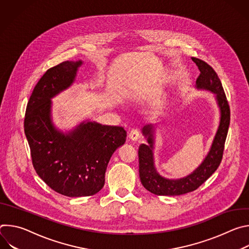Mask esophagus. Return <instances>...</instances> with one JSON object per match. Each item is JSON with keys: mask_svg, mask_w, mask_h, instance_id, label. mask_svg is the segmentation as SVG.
I'll use <instances>...</instances> for the list:
<instances>
[{"mask_svg": "<svg viewBox=\"0 0 249 249\" xmlns=\"http://www.w3.org/2000/svg\"><path fill=\"white\" fill-rule=\"evenodd\" d=\"M129 139L132 140V141H137L139 138H140V133L137 129H132L129 133Z\"/></svg>", "mask_w": 249, "mask_h": 249, "instance_id": "1", "label": "esophagus"}]
</instances>
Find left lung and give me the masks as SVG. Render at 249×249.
<instances>
[{"mask_svg":"<svg viewBox=\"0 0 249 249\" xmlns=\"http://www.w3.org/2000/svg\"><path fill=\"white\" fill-rule=\"evenodd\" d=\"M192 60L200 71V75L196 81V88L216 94L221 112L220 125L205 160L191 174L180 179H167L159 174L154 162V127L148 125L143 128V135L147 138L149 145L141 144L139 147L140 179L147 190L156 195L176 196L196 190L217 170L223 159L225 142L231 120L230 105L215 70L203 60L194 57Z\"/></svg>","mask_w":249,"mask_h":249,"instance_id":"8db88e82","label":"left lung"}]
</instances>
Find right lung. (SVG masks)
<instances>
[{
  "mask_svg": "<svg viewBox=\"0 0 249 249\" xmlns=\"http://www.w3.org/2000/svg\"><path fill=\"white\" fill-rule=\"evenodd\" d=\"M82 61H65L46 71L30 95L24 133L33 167L54 191L68 197L91 196L102 189L109 160L127 137L124 128L82 122L64 134L51 120V98L75 81Z\"/></svg>",
  "mask_w": 249,
  "mask_h": 249,
  "instance_id": "right-lung-1",
  "label": "right lung"
}]
</instances>
